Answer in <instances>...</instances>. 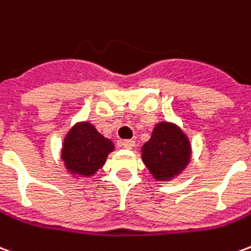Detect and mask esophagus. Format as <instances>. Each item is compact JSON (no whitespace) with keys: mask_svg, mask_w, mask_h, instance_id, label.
Masks as SVG:
<instances>
[{"mask_svg":"<svg viewBox=\"0 0 251 251\" xmlns=\"http://www.w3.org/2000/svg\"><path fill=\"white\" fill-rule=\"evenodd\" d=\"M121 145L126 149H133L134 145H136V142L133 141V140H124V141L121 142Z\"/></svg>","mask_w":251,"mask_h":251,"instance_id":"obj_1","label":"esophagus"}]
</instances>
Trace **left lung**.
<instances>
[{
  "label": "left lung",
  "instance_id": "left-lung-1",
  "mask_svg": "<svg viewBox=\"0 0 251 251\" xmlns=\"http://www.w3.org/2000/svg\"><path fill=\"white\" fill-rule=\"evenodd\" d=\"M191 145L183 131L174 124H157L152 137L142 147V160L156 180H169L187 167Z\"/></svg>",
  "mask_w": 251,
  "mask_h": 251
}]
</instances>
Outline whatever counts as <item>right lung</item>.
Returning a JSON list of instances; mask_svg holds the SVG:
<instances>
[{"mask_svg":"<svg viewBox=\"0 0 251 251\" xmlns=\"http://www.w3.org/2000/svg\"><path fill=\"white\" fill-rule=\"evenodd\" d=\"M114 144L104 138L91 124L82 122L72 127L64 138L62 158L71 174L93 176L107 158Z\"/></svg>","mask_w":251,"mask_h":251,"instance_id":"right-lung-1","label":"right lung"}]
</instances>
